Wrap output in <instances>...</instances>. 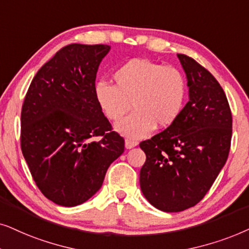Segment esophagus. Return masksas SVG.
<instances>
[{"label": "esophagus", "instance_id": "esophagus-1", "mask_svg": "<svg viewBox=\"0 0 249 249\" xmlns=\"http://www.w3.org/2000/svg\"><path fill=\"white\" fill-rule=\"evenodd\" d=\"M137 145H138L137 141L130 140V139H126V140H125V147H126V149H132V148L137 147Z\"/></svg>", "mask_w": 249, "mask_h": 249}]
</instances>
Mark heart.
<instances>
[{
	"mask_svg": "<svg viewBox=\"0 0 249 249\" xmlns=\"http://www.w3.org/2000/svg\"><path fill=\"white\" fill-rule=\"evenodd\" d=\"M115 85L99 81L94 94L101 110L110 121H118L130 110L134 111L116 124V130L131 139L148 137L155 127L173 125L187 101V79L180 69L132 59L114 72Z\"/></svg>",
	"mask_w": 249,
	"mask_h": 249,
	"instance_id": "b5f03b06",
	"label": "heart"
}]
</instances>
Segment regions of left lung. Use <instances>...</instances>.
Here are the masks:
<instances>
[{"mask_svg": "<svg viewBox=\"0 0 249 249\" xmlns=\"http://www.w3.org/2000/svg\"><path fill=\"white\" fill-rule=\"evenodd\" d=\"M178 58L187 75L189 101L173 125L140 143L147 156L141 191L167 213L203 199L227 161L232 135V115L220 83L192 58Z\"/></svg>", "mask_w": 249, "mask_h": 249, "instance_id": "obj_1", "label": "left lung"}]
</instances>
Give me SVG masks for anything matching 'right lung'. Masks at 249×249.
<instances>
[{
  "instance_id": "right-lung-1",
  "label": "right lung",
  "mask_w": 249,
  "mask_h": 249,
  "mask_svg": "<svg viewBox=\"0 0 249 249\" xmlns=\"http://www.w3.org/2000/svg\"><path fill=\"white\" fill-rule=\"evenodd\" d=\"M110 46L69 44L37 71L21 109V151L44 196L65 207L89 200L124 152L94 94ZM101 136L98 142L92 141Z\"/></svg>"
}]
</instances>
